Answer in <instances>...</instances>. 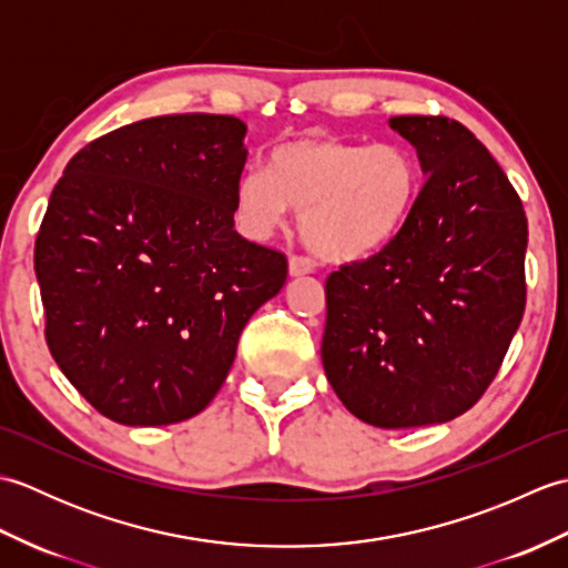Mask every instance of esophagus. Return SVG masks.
<instances>
[{
  "label": "esophagus",
  "instance_id": "obj_1",
  "mask_svg": "<svg viewBox=\"0 0 568 568\" xmlns=\"http://www.w3.org/2000/svg\"><path fill=\"white\" fill-rule=\"evenodd\" d=\"M287 271H291L293 277H300V275H307L315 271V263L305 256H291V261H287Z\"/></svg>",
  "mask_w": 568,
  "mask_h": 568
}]
</instances>
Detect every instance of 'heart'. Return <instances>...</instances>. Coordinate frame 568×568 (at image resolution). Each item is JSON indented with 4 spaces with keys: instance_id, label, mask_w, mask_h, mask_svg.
Returning a JSON list of instances; mask_svg holds the SVG:
<instances>
[{
    "instance_id": "b5f03b06",
    "label": "heart",
    "mask_w": 568,
    "mask_h": 568,
    "mask_svg": "<svg viewBox=\"0 0 568 568\" xmlns=\"http://www.w3.org/2000/svg\"><path fill=\"white\" fill-rule=\"evenodd\" d=\"M419 187L417 161L395 143L297 136L273 149L268 171L241 173L234 202L251 236H268L295 210L300 234L317 256L352 263L400 234Z\"/></svg>"
}]
</instances>
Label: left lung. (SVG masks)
I'll use <instances>...</instances> for the list:
<instances>
[{"instance_id": "1", "label": "left lung", "mask_w": 568, "mask_h": 568, "mask_svg": "<svg viewBox=\"0 0 568 568\" xmlns=\"http://www.w3.org/2000/svg\"><path fill=\"white\" fill-rule=\"evenodd\" d=\"M425 173L388 246L327 277L322 364L381 429L442 425L478 403L525 312L527 216L508 175L446 116H393Z\"/></svg>"}]
</instances>
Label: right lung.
<instances>
[{
  "label": "right lung",
  "instance_id": "add662e5",
  "mask_svg": "<svg viewBox=\"0 0 568 568\" xmlns=\"http://www.w3.org/2000/svg\"><path fill=\"white\" fill-rule=\"evenodd\" d=\"M244 136L224 114L143 119L88 143L53 187L33 251L45 342L119 425L202 413L285 285L283 253L234 229Z\"/></svg>",
  "mask_w": 568,
  "mask_h": 568
}]
</instances>
